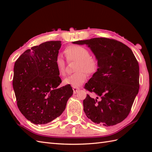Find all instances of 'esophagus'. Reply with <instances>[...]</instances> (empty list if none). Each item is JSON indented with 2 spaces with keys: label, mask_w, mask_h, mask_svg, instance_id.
<instances>
[{
  "label": "esophagus",
  "mask_w": 152,
  "mask_h": 152,
  "mask_svg": "<svg viewBox=\"0 0 152 152\" xmlns=\"http://www.w3.org/2000/svg\"><path fill=\"white\" fill-rule=\"evenodd\" d=\"M80 90L79 88H77V87H74L73 88V91H74V93H76L77 92H78Z\"/></svg>",
  "instance_id": "1"
}]
</instances>
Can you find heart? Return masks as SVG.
<instances>
[{
    "label": "heart",
    "mask_w": 152,
    "mask_h": 152,
    "mask_svg": "<svg viewBox=\"0 0 152 152\" xmlns=\"http://www.w3.org/2000/svg\"><path fill=\"white\" fill-rule=\"evenodd\" d=\"M68 62L76 61L74 73L66 76L63 80L64 85L72 87H78L88 78V74H93L98 70L99 61L95 56L90 55L88 48L80 45H70L67 46L64 51ZM55 64L57 72L60 75L63 74L65 70L66 63L63 58L58 56Z\"/></svg>",
    "instance_id": "obj_1"
}]
</instances>
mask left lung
I'll use <instances>...</instances> for the list:
<instances>
[{
    "label": "left lung",
    "mask_w": 152,
    "mask_h": 152,
    "mask_svg": "<svg viewBox=\"0 0 152 152\" xmlns=\"http://www.w3.org/2000/svg\"><path fill=\"white\" fill-rule=\"evenodd\" d=\"M72 43L86 44L99 61L97 71L84 88L95 93L101 99L98 101L87 95L83 101L87 117L106 127L124 121L139 90V66L133 51L122 42L107 38Z\"/></svg>",
    "instance_id": "obj_1"
}]
</instances>
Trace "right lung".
Masks as SVG:
<instances>
[{
  "label": "right lung",
  "instance_id": "right-lung-1",
  "mask_svg": "<svg viewBox=\"0 0 152 152\" xmlns=\"http://www.w3.org/2000/svg\"><path fill=\"white\" fill-rule=\"evenodd\" d=\"M61 41H49L21 55L14 68L13 88L18 108L34 124H46L59 117L73 94L72 87L59 88L61 79L55 64Z\"/></svg>",
  "mask_w": 152,
  "mask_h": 152
}]
</instances>
